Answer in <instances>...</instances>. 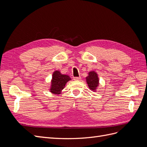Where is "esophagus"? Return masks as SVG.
Returning a JSON list of instances; mask_svg holds the SVG:
<instances>
[{
	"instance_id": "obj_1",
	"label": "esophagus",
	"mask_w": 147,
	"mask_h": 147,
	"mask_svg": "<svg viewBox=\"0 0 147 147\" xmlns=\"http://www.w3.org/2000/svg\"><path fill=\"white\" fill-rule=\"evenodd\" d=\"M81 79V77H74L73 78V80L74 81H80Z\"/></svg>"
}]
</instances>
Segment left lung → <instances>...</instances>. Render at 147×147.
I'll return each instance as SVG.
<instances>
[{"instance_id":"obj_1","label":"left lung","mask_w":147,"mask_h":147,"mask_svg":"<svg viewBox=\"0 0 147 147\" xmlns=\"http://www.w3.org/2000/svg\"><path fill=\"white\" fill-rule=\"evenodd\" d=\"M86 81L88 84V88L91 91L96 92L97 88L100 85V80L98 75L94 71H91L88 73V76L86 77Z\"/></svg>"}]
</instances>
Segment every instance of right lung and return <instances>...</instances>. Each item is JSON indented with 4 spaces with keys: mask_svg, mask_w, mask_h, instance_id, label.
Listing matches in <instances>:
<instances>
[{
    "mask_svg": "<svg viewBox=\"0 0 147 147\" xmlns=\"http://www.w3.org/2000/svg\"><path fill=\"white\" fill-rule=\"evenodd\" d=\"M71 79L69 76L61 73L59 70L54 71L51 81L49 91L54 94H60L68 81Z\"/></svg>",
    "mask_w": 147,
    "mask_h": 147,
    "instance_id": "right-lung-1",
    "label": "right lung"
}]
</instances>
